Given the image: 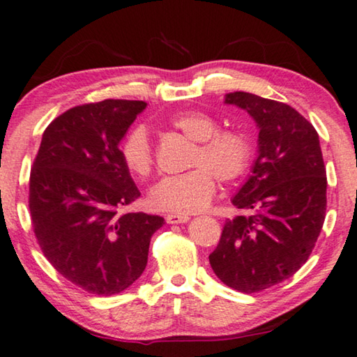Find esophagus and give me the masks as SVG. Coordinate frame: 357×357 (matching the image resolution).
Returning a JSON list of instances; mask_svg holds the SVG:
<instances>
[{"label":"esophagus","instance_id":"1","mask_svg":"<svg viewBox=\"0 0 357 357\" xmlns=\"http://www.w3.org/2000/svg\"><path fill=\"white\" fill-rule=\"evenodd\" d=\"M167 224H185V222L190 220L188 215H182V214H169L166 217Z\"/></svg>","mask_w":357,"mask_h":357}]
</instances>
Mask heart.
<instances>
[{
	"label": "heart",
	"instance_id": "obj_1",
	"mask_svg": "<svg viewBox=\"0 0 357 357\" xmlns=\"http://www.w3.org/2000/svg\"><path fill=\"white\" fill-rule=\"evenodd\" d=\"M172 126L196 142L191 158L195 169L167 175L149 190V204L174 214H195L208 208L215 193V177L234 183L246 174L252 159V146L245 133L217 132V122L204 112L190 111L172 119ZM121 158L137 177L151 174L154 158L146 128L133 127L121 143Z\"/></svg>",
	"mask_w": 357,
	"mask_h": 357
}]
</instances>
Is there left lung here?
Segmentation results:
<instances>
[{
  "label": "left lung",
  "instance_id": "obj_1",
  "mask_svg": "<svg viewBox=\"0 0 357 357\" xmlns=\"http://www.w3.org/2000/svg\"><path fill=\"white\" fill-rule=\"evenodd\" d=\"M225 105L255 119L257 158L231 204L211 267L227 287L257 293L287 280L307 261L327 209V177L316 128L285 102L235 91Z\"/></svg>",
  "mask_w": 357,
  "mask_h": 357
}]
</instances>
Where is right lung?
<instances>
[{
	"mask_svg": "<svg viewBox=\"0 0 357 357\" xmlns=\"http://www.w3.org/2000/svg\"><path fill=\"white\" fill-rule=\"evenodd\" d=\"M144 101L105 100L56 117L30 172L29 208L38 245L61 275L101 296L121 293L146 267L161 215L122 213L140 191L119 143Z\"/></svg>",
	"mask_w": 357,
	"mask_h": 357,
	"instance_id": "right-lung-1",
	"label": "right lung"
}]
</instances>
